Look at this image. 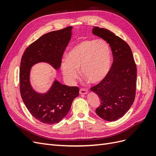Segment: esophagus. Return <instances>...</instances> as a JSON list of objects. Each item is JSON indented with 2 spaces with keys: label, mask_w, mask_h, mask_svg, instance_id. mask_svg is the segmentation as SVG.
Listing matches in <instances>:
<instances>
[{
  "label": "esophagus",
  "mask_w": 156,
  "mask_h": 156,
  "mask_svg": "<svg viewBox=\"0 0 156 156\" xmlns=\"http://www.w3.org/2000/svg\"><path fill=\"white\" fill-rule=\"evenodd\" d=\"M88 91L87 90L84 89V88H81L79 90L80 94H88Z\"/></svg>",
  "instance_id": "esophagus-1"
}]
</instances>
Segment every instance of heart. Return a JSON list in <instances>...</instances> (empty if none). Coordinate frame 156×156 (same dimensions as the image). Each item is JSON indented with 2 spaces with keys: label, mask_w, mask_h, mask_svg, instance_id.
I'll use <instances>...</instances> for the list:
<instances>
[{
  "label": "heart",
  "mask_w": 156,
  "mask_h": 156,
  "mask_svg": "<svg viewBox=\"0 0 156 156\" xmlns=\"http://www.w3.org/2000/svg\"><path fill=\"white\" fill-rule=\"evenodd\" d=\"M112 51L107 41L98 40H84L75 45L61 60V69L66 81L72 83L81 75L92 83L104 79L111 69Z\"/></svg>",
  "instance_id": "obj_1"
}]
</instances>
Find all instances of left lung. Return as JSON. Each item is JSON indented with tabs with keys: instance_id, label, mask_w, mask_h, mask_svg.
Instances as JSON below:
<instances>
[{
	"instance_id": "8db88e82",
	"label": "left lung",
	"mask_w": 156,
	"mask_h": 156,
	"mask_svg": "<svg viewBox=\"0 0 156 156\" xmlns=\"http://www.w3.org/2000/svg\"><path fill=\"white\" fill-rule=\"evenodd\" d=\"M92 34L111 46L113 62L106 77L90 88L100 98L96 110L101 119L113 122L120 119L133 103L136 92V67L129 45L114 33L94 27Z\"/></svg>"
}]
</instances>
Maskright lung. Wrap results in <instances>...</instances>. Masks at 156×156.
<instances>
[{
  "mask_svg": "<svg viewBox=\"0 0 156 156\" xmlns=\"http://www.w3.org/2000/svg\"><path fill=\"white\" fill-rule=\"evenodd\" d=\"M72 29L68 27L47 33L28 47L21 58V98L30 114L44 124H54L62 120L68 113L74 99L79 96V88L62 84L55 79L48 91L37 92L30 83L31 68L37 63L45 62L58 70L64 51L72 37Z\"/></svg>",
  "mask_w": 156,
  "mask_h": 156,
  "instance_id": "obj_1",
  "label": "right lung"
}]
</instances>
